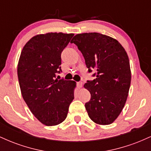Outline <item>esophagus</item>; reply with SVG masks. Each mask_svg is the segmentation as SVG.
Segmentation results:
<instances>
[{"label":"esophagus","instance_id":"esophagus-1","mask_svg":"<svg viewBox=\"0 0 151 151\" xmlns=\"http://www.w3.org/2000/svg\"><path fill=\"white\" fill-rule=\"evenodd\" d=\"M77 86L78 88L82 87V82H81V81H78V82L77 83Z\"/></svg>","mask_w":151,"mask_h":151}]
</instances>
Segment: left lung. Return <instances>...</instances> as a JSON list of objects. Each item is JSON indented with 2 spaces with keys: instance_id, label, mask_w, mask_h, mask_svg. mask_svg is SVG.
<instances>
[{
  "instance_id": "left-lung-1",
  "label": "left lung",
  "mask_w": 151,
  "mask_h": 151,
  "mask_svg": "<svg viewBox=\"0 0 151 151\" xmlns=\"http://www.w3.org/2000/svg\"><path fill=\"white\" fill-rule=\"evenodd\" d=\"M74 43L85 60L88 72L96 77L84 88L91 93L85 104L90 119L99 125L112 124L124 109L131 85L129 57L116 39L98 32L77 34Z\"/></svg>"
}]
</instances>
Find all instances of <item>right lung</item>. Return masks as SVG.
<instances>
[{"label": "right lung", "mask_w": 151, "mask_h": 151, "mask_svg": "<svg viewBox=\"0 0 151 151\" xmlns=\"http://www.w3.org/2000/svg\"><path fill=\"white\" fill-rule=\"evenodd\" d=\"M74 34L48 32L32 37L23 47L18 77L24 101L45 126L61 124L74 99L76 82L55 79L61 70V53Z\"/></svg>", "instance_id": "right-lung-1"}]
</instances>
